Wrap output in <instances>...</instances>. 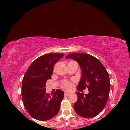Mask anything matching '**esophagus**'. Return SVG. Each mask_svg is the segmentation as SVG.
Masks as SVG:
<instances>
[{"instance_id":"1","label":"esophagus","mask_w":130,"mask_h":130,"mask_svg":"<svg viewBox=\"0 0 130 130\" xmlns=\"http://www.w3.org/2000/svg\"><path fill=\"white\" fill-rule=\"evenodd\" d=\"M70 94V93H69V92H66L65 93H64V95L65 96H68V95H69Z\"/></svg>"}]
</instances>
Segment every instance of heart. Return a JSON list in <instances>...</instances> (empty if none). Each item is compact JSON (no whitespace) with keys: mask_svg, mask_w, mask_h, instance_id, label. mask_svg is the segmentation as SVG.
<instances>
[{"mask_svg":"<svg viewBox=\"0 0 130 130\" xmlns=\"http://www.w3.org/2000/svg\"><path fill=\"white\" fill-rule=\"evenodd\" d=\"M61 87L63 89H64L67 90H69L71 89L73 87V84L72 82L68 81H64L62 82Z\"/></svg>","mask_w":130,"mask_h":130,"instance_id":"heart-1","label":"heart"}]
</instances>
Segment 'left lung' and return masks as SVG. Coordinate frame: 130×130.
I'll return each mask as SVG.
<instances>
[{
    "label": "left lung",
    "instance_id": "8db88e82",
    "mask_svg": "<svg viewBox=\"0 0 130 130\" xmlns=\"http://www.w3.org/2000/svg\"><path fill=\"white\" fill-rule=\"evenodd\" d=\"M66 58L76 61L81 67V77L77 89L82 91L87 87L89 91L85 94L76 93L78 99L74 105L75 111L86 118L95 117L104 109L108 99L110 81L107 71L99 60L88 54L71 53Z\"/></svg>",
    "mask_w": 130,
    "mask_h": 130
}]
</instances>
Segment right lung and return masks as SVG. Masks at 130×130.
Listing matches in <instances>:
<instances>
[{
    "instance_id": "obj_1",
    "label": "right lung",
    "mask_w": 130,
    "mask_h": 130,
    "mask_svg": "<svg viewBox=\"0 0 130 130\" xmlns=\"http://www.w3.org/2000/svg\"><path fill=\"white\" fill-rule=\"evenodd\" d=\"M64 54L50 53L36 59L27 69L22 81V96L24 107L35 119L46 121L60 110L64 92L57 89L50 96L46 93V82L51 79L55 64Z\"/></svg>"
}]
</instances>
